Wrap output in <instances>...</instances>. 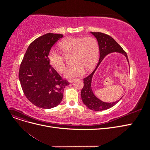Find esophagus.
I'll list each match as a JSON object with an SVG mask.
<instances>
[{"instance_id":"34e87169","label":"esophagus","mask_w":150,"mask_h":150,"mask_svg":"<svg viewBox=\"0 0 150 150\" xmlns=\"http://www.w3.org/2000/svg\"><path fill=\"white\" fill-rule=\"evenodd\" d=\"M74 79H68V82L71 83L72 82H74Z\"/></svg>"}]
</instances>
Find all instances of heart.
<instances>
[{
  "label": "heart",
  "mask_w": 150,
  "mask_h": 150,
  "mask_svg": "<svg viewBox=\"0 0 150 150\" xmlns=\"http://www.w3.org/2000/svg\"><path fill=\"white\" fill-rule=\"evenodd\" d=\"M59 47L65 55L72 54V62L65 72L67 78L83 75L85 70L92 69L98 60L99 47L97 40L93 37H69L62 40ZM49 62L58 72L62 73L66 69L64 56L55 49H51L48 54Z\"/></svg>",
  "instance_id": "obj_1"
}]
</instances>
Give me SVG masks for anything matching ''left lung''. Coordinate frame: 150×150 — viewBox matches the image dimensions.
Instances as JSON below:
<instances>
[{
    "mask_svg": "<svg viewBox=\"0 0 150 150\" xmlns=\"http://www.w3.org/2000/svg\"><path fill=\"white\" fill-rule=\"evenodd\" d=\"M91 33L98 40L99 47V60L96 68H95L93 72H92V73H91L88 76L83 79L84 86L82 90H81V96L82 98L83 103L90 110L93 111H103L114 106L116 103L120 101L122 98L116 102L105 103L101 101L100 99H99L95 96L91 88V82L94 72L96 71L98 67L100 64L104 57L112 52H117L121 53L126 57V59L128 62L129 61L127 54L123 49L111 36L102 33L91 32Z\"/></svg>",
    "mask_w": 150,
    "mask_h": 150,
    "instance_id": "8db88e82",
    "label": "left lung"
}]
</instances>
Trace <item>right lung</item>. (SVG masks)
<instances>
[{"label": "right lung", "instance_id": "obj_1", "mask_svg": "<svg viewBox=\"0 0 150 150\" xmlns=\"http://www.w3.org/2000/svg\"><path fill=\"white\" fill-rule=\"evenodd\" d=\"M63 37L46 34L32 42L25 53L19 72L24 94L37 107L50 109L61 102L63 92L69 83L49 64L48 54L53 45Z\"/></svg>", "mask_w": 150, "mask_h": 150}]
</instances>
